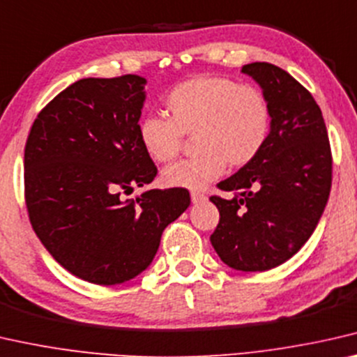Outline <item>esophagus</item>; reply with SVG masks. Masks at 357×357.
Masks as SVG:
<instances>
[{"mask_svg":"<svg viewBox=\"0 0 357 357\" xmlns=\"http://www.w3.org/2000/svg\"><path fill=\"white\" fill-rule=\"evenodd\" d=\"M190 200H192V204H202V202L206 200V195L205 194H200V192H192L190 194Z\"/></svg>","mask_w":357,"mask_h":357,"instance_id":"obj_1","label":"esophagus"}]
</instances>
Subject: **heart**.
Here are the masks:
<instances>
[{
  "instance_id": "1",
  "label": "heart",
  "mask_w": 357,
  "mask_h": 357,
  "mask_svg": "<svg viewBox=\"0 0 357 357\" xmlns=\"http://www.w3.org/2000/svg\"><path fill=\"white\" fill-rule=\"evenodd\" d=\"M168 119L147 115L137 125L146 155L168 163L179 155L183 136L194 135L199 155L162 173L167 188L202 190L222 176L227 163L245 167L258 157L271 132V107L261 89L225 77H197L165 98Z\"/></svg>"
}]
</instances>
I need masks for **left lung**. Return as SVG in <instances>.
Returning <instances> with one entry per match:
<instances>
[{
	"mask_svg": "<svg viewBox=\"0 0 357 357\" xmlns=\"http://www.w3.org/2000/svg\"><path fill=\"white\" fill-rule=\"evenodd\" d=\"M271 107V132L253 162L218 184L236 195L211 197L220 222L211 245L236 271L285 263L314 232L332 185V153L322 112L296 79L268 62L242 67Z\"/></svg>",
	"mask_w": 357,
	"mask_h": 357,
	"instance_id": "obj_1",
	"label": "left lung"
}]
</instances>
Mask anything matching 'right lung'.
I'll list each match as a JSON object with an SVG mask.
<instances>
[{"instance_id":"add662e5","label":"right lung","mask_w":357,"mask_h":357,"mask_svg":"<svg viewBox=\"0 0 357 357\" xmlns=\"http://www.w3.org/2000/svg\"><path fill=\"white\" fill-rule=\"evenodd\" d=\"M147 79L83 78L43 109L25 144V204L51 257L77 278L123 284L151 266L169 222L190 205L185 189L120 194L157 174L137 125Z\"/></svg>"}]
</instances>
